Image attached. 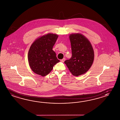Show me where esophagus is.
Segmentation results:
<instances>
[{"label": "esophagus", "instance_id": "34e87169", "mask_svg": "<svg viewBox=\"0 0 120 120\" xmlns=\"http://www.w3.org/2000/svg\"><path fill=\"white\" fill-rule=\"evenodd\" d=\"M65 60V58L63 59H62V60H61V61L62 62H64Z\"/></svg>", "mask_w": 120, "mask_h": 120}]
</instances>
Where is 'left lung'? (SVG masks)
Segmentation results:
<instances>
[{"mask_svg":"<svg viewBox=\"0 0 120 120\" xmlns=\"http://www.w3.org/2000/svg\"><path fill=\"white\" fill-rule=\"evenodd\" d=\"M72 56L64 61L72 74L78 76L85 74L92 65L94 52L91 44L86 37L79 34L70 36Z\"/></svg>","mask_w":120,"mask_h":120,"instance_id":"1","label":"left lung"}]
</instances>
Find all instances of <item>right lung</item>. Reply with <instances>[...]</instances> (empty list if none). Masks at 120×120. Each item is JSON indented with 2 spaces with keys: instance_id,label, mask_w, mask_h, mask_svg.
Wrapping results in <instances>:
<instances>
[{
  "instance_id": "1",
  "label": "right lung",
  "mask_w": 120,
  "mask_h": 120,
  "mask_svg": "<svg viewBox=\"0 0 120 120\" xmlns=\"http://www.w3.org/2000/svg\"><path fill=\"white\" fill-rule=\"evenodd\" d=\"M58 37L56 34H49L39 38L32 44L28 58L30 66L35 73L44 77L60 62L52 50Z\"/></svg>"
}]
</instances>
